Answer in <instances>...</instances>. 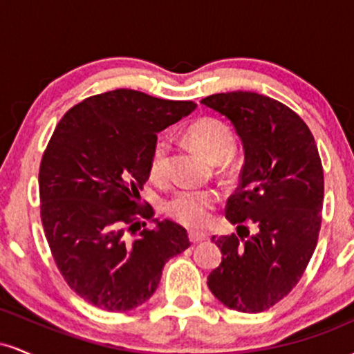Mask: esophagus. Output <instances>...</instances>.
I'll return each mask as SVG.
<instances>
[{"instance_id": "34e87169", "label": "esophagus", "mask_w": 354, "mask_h": 354, "mask_svg": "<svg viewBox=\"0 0 354 354\" xmlns=\"http://www.w3.org/2000/svg\"><path fill=\"white\" fill-rule=\"evenodd\" d=\"M208 239V234L206 233H196V231H189V241L191 243H201Z\"/></svg>"}]
</instances>
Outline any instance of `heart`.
Instances as JSON below:
<instances>
[{"label": "heart", "instance_id": "obj_1", "mask_svg": "<svg viewBox=\"0 0 354 354\" xmlns=\"http://www.w3.org/2000/svg\"><path fill=\"white\" fill-rule=\"evenodd\" d=\"M188 138L191 145L209 161L219 163L228 158L234 148L231 129L213 118H203L189 126ZM169 161V140L158 138L149 158V173L153 178H163ZM216 203V194L208 189H183L166 203V211L181 225L188 228H201L209 218V209Z\"/></svg>", "mask_w": 354, "mask_h": 354}]
</instances>
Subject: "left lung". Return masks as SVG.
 Here are the masks:
<instances>
[{"label":"left lung","mask_w":354,"mask_h":354,"mask_svg":"<svg viewBox=\"0 0 354 354\" xmlns=\"http://www.w3.org/2000/svg\"><path fill=\"white\" fill-rule=\"evenodd\" d=\"M230 120L245 163L226 205L231 225L255 234L213 236L223 258L208 288L230 310L261 313L299 281L318 243L324 198L323 166L306 123L265 95L231 91L201 100Z\"/></svg>","instance_id":"1"}]
</instances>
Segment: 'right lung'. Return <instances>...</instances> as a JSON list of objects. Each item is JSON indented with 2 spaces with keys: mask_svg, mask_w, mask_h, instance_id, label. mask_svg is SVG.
Here are the masks:
<instances>
[{
  "mask_svg": "<svg viewBox=\"0 0 354 354\" xmlns=\"http://www.w3.org/2000/svg\"><path fill=\"white\" fill-rule=\"evenodd\" d=\"M194 109L193 101L115 89L73 106L53 133L39 166L44 234L71 290L100 310L148 301L168 259L191 245L178 223L153 219L140 189L158 133ZM143 217L153 230H140Z\"/></svg>",
  "mask_w": 354,
  "mask_h": 354,
  "instance_id": "obj_1",
  "label": "right lung"
}]
</instances>
